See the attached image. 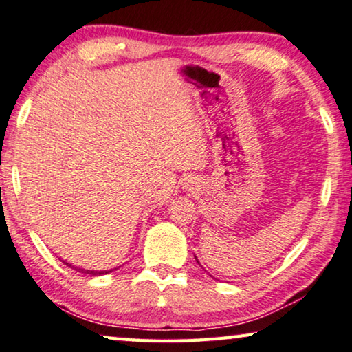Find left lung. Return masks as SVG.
<instances>
[{
    "mask_svg": "<svg viewBox=\"0 0 352 352\" xmlns=\"http://www.w3.org/2000/svg\"><path fill=\"white\" fill-rule=\"evenodd\" d=\"M197 261H198V259H197Z\"/></svg>",
    "mask_w": 352,
    "mask_h": 352,
    "instance_id": "1",
    "label": "left lung"
}]
</instances>
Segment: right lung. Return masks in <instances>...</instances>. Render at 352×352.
Listing matches in <instances>:
<instances>
[{
	"instance_id": "add662e5",
	"label": "right lung",
	"mask_w": 352,
	"mask_h": 352,
	"mask_svg": "<svg viewBox=\"0 0 352 352\" xmlns=\"http://www.w3.org/2000/svg\"><path fill=\"white\" fill-rule=\"evenodd\" d=\"M67 266H70L72 267V264H69V263H66ZM77 269V267H75ZM118 267H115V269H110V270H86V269H77L78 272H83V274H91V275H104V274H110V272H113V270H116Z\"/></svg>"
}]
</instances>
